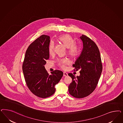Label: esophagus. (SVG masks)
<instances>
[{
  "label": "esophagus",
  "instance_id": "esophagus-1",
  "mask_svg": "<svg viewBox=\"0 0 123 123\" xmlns=\"http://www.w3.org/2000/svg\"><path fill=\"white\" fill-rule=\"evenodd\" d=\"M68 74L67 73H66V72H63V76H68Z\"/></svg>",
  "mask_w": 123,
  "mask_h": 123
}]
</instances>
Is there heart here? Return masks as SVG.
I'll return each instance as SVG.
<instances>
[{"label": "heart", "instance_id": "obj_1", "mask_svg": "<svg viewBox=\"0 0 123 123\" xmlns=\"http://www.w3.org/2000/svg\"><path fill=\"white\" fill-rule=\"evenodd\" d=\"M58 41L67 48V53L71 58H75L79 54L80 46L75 43V40L69 34H64L58 37ZM55 43L51 41L48 45V52L50 55H52L54 51ZM69 63V60L67 58H61L57 61V65L60 68L65 69L66 66Z\"/></svg>", "mask_w": 123, "mask_h": 123}]
</instances>
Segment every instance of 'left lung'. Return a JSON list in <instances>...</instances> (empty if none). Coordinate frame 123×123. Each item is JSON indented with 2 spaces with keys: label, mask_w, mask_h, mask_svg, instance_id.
Wrapping results in <instances>:
<instances>
[{
  "label": "left lung",
  "mask_w": 123,
  "mask_h": 123,
  "mask_svg": "<svg viewBox=\"0 0 123 123\" xmlns=\"http://www.w3.org/2000/svg\"><path fill=\"white\" fill-rule=\"evenodd\" d=\"M83 42L82 52L75 64L74 71L79 70L80 75L68 73L72 82L68 86L69 94L76 98L90 95L95 90L102 71V64L99 50L95 43L86 35L80 37Z\"/></svg>",
  "instance_id": "1"
}]
</instances>
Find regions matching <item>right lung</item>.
I'll return each mask as SVG.
<instances>
[{
    "label": "right lung",
    "instance_id": "right-lung-1",
    "mask_svg": "<svg viewBox=\"0 0 123 123\" xmlns=\"http://www.w3.org/2000/svg\"><path fill=\"white\" fill-rule=\"evenodd\" d=\"M50 37L43 35L31 44L25 53L22 69L26 83L34 95L46 98L54 94L55 85L63 73L59 70L49 75L44 65L49 58Z\"/></svg>",
    "mask_w": 123,
    "mask_h": 123
}]
</instances>
